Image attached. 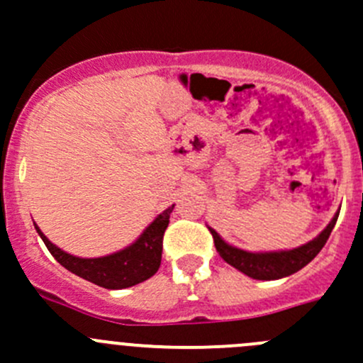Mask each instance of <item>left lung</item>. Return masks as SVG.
<instances>
[{"instance_id":"left-lung-1","label":"left lung","mask_w":363,"mask_h":363,"mask_svg":"<svg viewBox=\"0 0 363 363\" xmlns=\"http://www.w3.org/2000/svg\"><path fill=\"white\" fill-rule=\"evenodd\" d=\"M338 209L335 213V216L331 218V222L328 223L326 228L320 231V235L315 236L313 240H310L304 245L296 247V249H284V250H265V252H250V250L238 249V247L228 243L213 228H209L211 231L213 240H215V247L218 250V254L222 256V259L225 263H229L231 267H235L236 270L243 272L245 276L252 277V279L259 281H272V279H281V277L292 276L297 270H301L303 267H306L311 259L320 252L324 245H326L328 238H330L331 231H333L335 223L338 218Z\"/></svg>"}]
</instances>
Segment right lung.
Segmentation results:
<instances>
[{
    "label": "right lung",
    "instance_id": "obj_1",
    "mask_svg": "<svg viewBox=\"0 0 363 363\" xmlns=\"http://www.w3.org/2000/svg\"><path fill=\"white\" fill-rule=\"evenodd\" d=\"M174 206L175 204H172L170 208H166L164 211L159 213L130 245L113 254H107V256H100V258L73 256V254L66 252L60 247H57L55 243L50 242L35 222H33V225H35L37 233L43 238L44 245L48 247L53 258L64 269L77 274L82 279L98 284V286H104V289L121 290L150 279L159 270L162 252V236H164L168 222H170V213L174 211Z\"/></svg>",
    "mask_w": 363,
    "mask_h": 363
}]
</instances>
